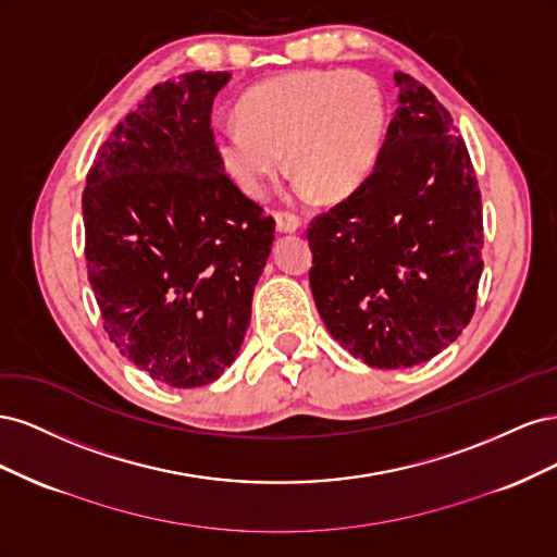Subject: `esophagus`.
<instances>
[{"label":"esophagus","mask_w":557,"mask_h":557,"mask_svg":"<svg viewBox=\"0 0 557 557\" xmlns=\"http://www.w3.org/2000/svg\"><path fill=\"white\" fill-rule=\"evenodd\" d=\"M301 227L299 218L295 213H285V211H278L276 213V232L281 234H293Z\"/></svg>","instance_id":"34e87169"}]
</instances>
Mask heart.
Segmentation results:
<instances>
[{"label":"heart","mask_w":557,"mask_h":557,"mask_svg":"<svg viewBox=\"0 0 557 557\" xmlns=\"http://www.w3.org/2000/svg\"><path fill=\"white\" fill-rule=\"evenodd\" d=\"M387 129L379 83L358 70L295 72L248 90L239 121L213 132L223 172L250 197H262L288 166L299 195L344 199L372 174Z\"/></svg>","instance_id":"b5f03b06"}]
</instances>
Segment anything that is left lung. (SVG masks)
Returning a JSON list of instances; mask_svg holds the SVG:
<instances>
[{
  "label": "left lung",
  "mask_w": 557,
  "mask_h": 557,
  "mask_svg": "<svg viewBox=\"0 0 557 557\" xmlns=\"http://www.w3.org/2000/svg\"><path fill=\"white\" fill-rule=\"evenodd\" d=\"M397 111L360 188L313 218L311 293L330 334L369 367L428 362L476 309L479 181L450 113L395 72Z\"/></svg>",
  "instance_id": "8db88e82"
}]
</instances>
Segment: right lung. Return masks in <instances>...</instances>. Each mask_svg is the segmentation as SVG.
Masks as SVG:
<instances>
[{
	"mask_svg": "<svg viewBox=\"0 0 557 557\" xmlns=\"http://www.w3.org/2000/svg\"><path fill=\"white\" fill-rule=\"evenodd\" d=\"M230 72L150 90L97 150L83 190L88 281L109 339L172 387L207 385L239 356L274 218L213 153Z\"/></svg>",
	"mask_w": 557,
	"mask_h": 557,
	"instance_id": "1",
	"label": "right lung"
}]
</instances>
